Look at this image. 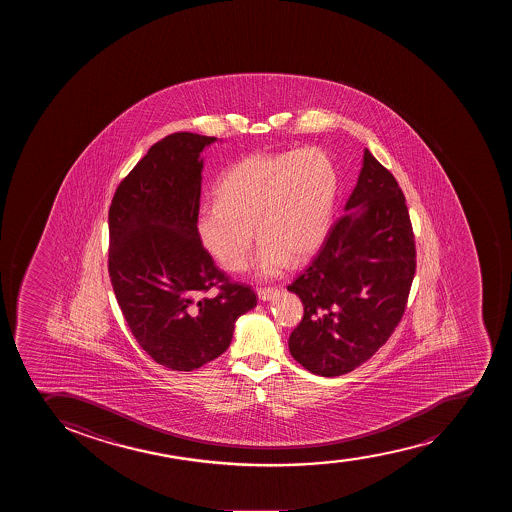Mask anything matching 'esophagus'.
<instances>
[{
  "label": "esophagus",
  "mask_w": 512,
  "mask_h": 512,
  "mask_svg": "<svg viewBox=\"0 0 512 512\" xmlns=\"http://www.w3.org/2000/svg\"><path fill=\"white\" fill-rule=\"evenodd\" d=\"M280 290L275 289V287H265V289H259V299L262 302H269V300L275 299L277 295H279Z\"/></svg>",
  "instance_id": "34e87169"
}]
</instances>
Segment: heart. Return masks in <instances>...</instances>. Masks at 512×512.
I'll list each match as a JSON object with an SVG mask.
<instances>
[{
    "label": "heart",
    "instance_id": "b5f03b06",
    "mask_svg": "<svg viewBox=\"0 0 512 512\" xmlns=\"http://www.w3.org/2000/svg\"><path fill=\"white\" fill-rule=\"evenodd\" d=\"M337 193L339 173L324 150L248 155L218 180L215 203L198 210V237L223 269L242 272L250 262L253 225L259 274L277 277L292 260L319 250Z\"/></svg>",
    "mask_w": 512,
    "mask_h": 512
}]
</instances>
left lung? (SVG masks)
<instances>
[{
	"mask_svg": "<svg viewBox=\"0 0 512 512\" xmlns=\"http://www.w3.org/2000/svg\"><path fill=\"white\" fill-rule=\"evenodd\" d=\"M347 209L287 287L304 304V319L290 334V354L322 377L347 374L389 340L415 274L404 193L367 148Z\"/></svg>",
	"mask_w": 512,
	"mask_h": 512,
	"instance_id": "8db88e82",
	"label": "left lung"
}]
</instances>
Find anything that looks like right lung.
<instances>
[{"mask_svg":"<svg viewBox=\"0 0 512 512\" xmlns=\"http://www.w3.org/2000/svg\"><path fill=\"white\" fill-rule=\"evenodd\" d=\"M213 142L178 132L155 143L108 212V274L123 317L157 364L185 372L222 355L235 320L257 305L255 292L230 282L198 237L200 153ZM212 288L218 294L207 296Z\"/></svg>","mask_w":512,"mask_h":512,"instance_id":"1","label":"right lung"}]
</instances>
